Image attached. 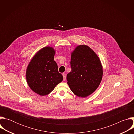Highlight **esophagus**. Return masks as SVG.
<instances>
[{"mask_svg":"<svg viewBox=\"0 0 134 134\" xmlns=\"http://www.w3.org/2000/svg\"><path fill=\"white\" fill-rule=\"evenodd\" d=\"M62 75H63V77H64V81H65L66 80V75L65 73H63Z\"/></svg>","mask_w":134,"mask_h":134,"instance_id":"34e87169","label":"esophagus"}]
</instances>
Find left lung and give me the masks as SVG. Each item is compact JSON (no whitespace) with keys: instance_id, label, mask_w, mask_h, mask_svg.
<instances>
[{"instance_id":"obj_1","label":"left lung","mask_w":134,"mask_h":134,"mask_svg":"<svg viewBox=\"0 0 134 134\" xmlns=\"http://www.w3.org/2000/svg\"><path fill=\"white\" fill-rule=\"evenodd\" d=\"M71 70L67 75V84L74 94L85 98L99 87L103 67L95 52L86 45L76 47L71 53Z\"/></svg>"}]
</instances>
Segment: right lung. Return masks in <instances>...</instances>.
Wrapping results in <instances>:
<instances>
[{"mask_svg":"<svg viewBox=\"0 0 134 134\" xmlns=\"http://www.w3.org/2000/svg\"><path fill=\"white\" fill-rule=\"evenodd\" d=\"M55 52L52 47L42 48L35 53L27 67V83L34 92L41 96L50 93L63 80L54 60Z\"/></svg>","mask_w":134,"mask_h":134,"instance_id":"1","label":"right lung"}]
</instances>
